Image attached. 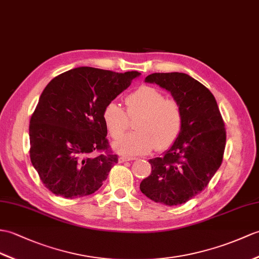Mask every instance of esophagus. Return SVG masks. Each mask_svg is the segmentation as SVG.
<instances>
[{"label":"esophagus","mask_w":259,"mask_h":259,"mask_svg":"<svg viewBox=\"0 0 259 259\" xmlns=\"http://www.w3.org/2000/svg\"><path fill=\"white\" fill-rule=\"evenodd\" d=\"M134 160H136V159L135 158H130V157H120L119 158L120 163H123V162H125V161H134Z\"/></svg>","instance_id":"esophagus-1"}]
</instances>
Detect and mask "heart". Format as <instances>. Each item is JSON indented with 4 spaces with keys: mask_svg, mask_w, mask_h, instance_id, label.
<instances>
[{
    "mask_svg": "<svg viewBox=\"0 0 259 259\" xmlns=\"http://www.w3.org/2000/svg\"><path fill=\"white\" fill-rule=\"evenodd\" d=\"M127 112L116 101H110L102 111V120L113 139L128 130L129 119L137 116V131L113 144L117 152L127 155L144 154L157 148L164 150L176 142L182 129V111L176 100L166 99L160 90L141 86L125 98Z\"/></svg>",
    "mask_w": 259,
    "mask_h": 259,
    "instance_id": "b5f03b06",
    "label": "heart"
}]
</instances>
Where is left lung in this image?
Here are the masks:
<instances>
[{
    "label": "left lung",
    "mask_w": 259,
    "mask_h": 259,
    "mask_svg": "<svg viewBox=\"0 0 259 259\" xmlns=\"http://www.w3.org/2000/svg\"><path fill=\"white\" fill-rule=\"evenodd\" d=\"M146 82L171 93L182 111V129L169 150L150 159L151 174L140 190L155 203L174 206L206 188L223 161L226 131L218 102L209 90L183 73H154Z\"/></svg>",
    "instance_id": "obj_1"
}]
</instances>
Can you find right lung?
Segmentation results:
<instances>
[{
    "label": "right lung",
    "mask_w": 259,
    "mask_h": 259,
    "mask_svg": "<svg viewBox=\"0 0 259 259\" xmlns=\"http://www.w3.org/2000/svg\"><path fill=\"white\" fill-rule=\"evenodd\" d=\"M140 75L77 67L48 82L29 121V157L52 193L81 197L102 185L118 162L102 111Z\"/></svg>",
    "instance_id": "right-lung-1"
}]
</instances>
